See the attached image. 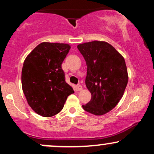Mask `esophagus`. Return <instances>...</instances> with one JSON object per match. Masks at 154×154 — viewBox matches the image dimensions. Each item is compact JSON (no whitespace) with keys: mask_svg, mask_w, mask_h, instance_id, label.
<instances>
[{"mask_svg":"<svg viewBox=\"0 0 154 154\" xmlns=\"http://www.w3.org/2000/svg\"><path fill=\"white\" fill-rule=\"evenodd\" d=\"M76 90H77V91H80L82 90V85H77V86H76Z\"/></svg>","mask_w":154,"mask_h":154,"instance_id":"obj_1","label":"esophagus"}]
</instances>
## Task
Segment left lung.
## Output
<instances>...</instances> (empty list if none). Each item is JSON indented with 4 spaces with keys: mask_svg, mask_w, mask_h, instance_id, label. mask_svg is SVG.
I'll return each instance as SVG.
<instances>
[{
    "mask_svg": "<svg viewBox=\"0 0 154 154\" xmlns=\"http://www.w3.org/2000/svg\"><path fill=\"white\" fill-rule=\"evenodd\" d=\"M77 48L86 61L85 85L92 95L82 108L91 114L103 115L117 105L125 91L128 82L125 61L106 42H88Z\"/></svg>",
    "mask_w": 154,
    "mask_h": 154,
    "instance_id": "obj_1",
    "label": "left lung"
}]
</instances>
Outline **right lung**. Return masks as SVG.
<instances>
[{"instance_id": "add662e5", "label": "right lung", "mask_w": 154, "mask_h": 154, "mask_svg": "<svg viewBox=\"0 0 154 154\" xmlns=\"http://www.w3.org/2000/svg\"><path fill=\"white\" fill-rule=\"evenodd\" d=\"M69 45L42 43L26 56L22 71V85L27 103L39 115L50 117L62 110L74 90L65 81L62 62Z\"/></svg>"}]
</instances>
